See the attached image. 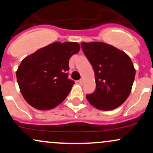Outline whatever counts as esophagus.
<instances>
[{
    "mask_svg": "<svg viewBox=\"0 0 153 153\" xmlns=\"http://www.w3.org/2000/svg\"><path fill=\"white\" fill-rule=\"evenodd\" d=\"M78 82L80 84H82L83 83V80H82V79H80V80H78Z\"/></svg>",
    "mask_w": 153,
    "mask_h": 153,
    "instance_id": "obj_1",
    "label": "esophagus"
}]
</instances>
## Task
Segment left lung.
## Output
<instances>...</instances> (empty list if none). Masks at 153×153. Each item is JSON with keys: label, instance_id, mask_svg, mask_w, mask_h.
I'll return each instance as SVG.
<instances>
[{"label": "left lung", "instance_id": "left-lung-1", "mask_svg": "<svg viewBox=\"0 0 153 153\" xmlns=\"http://www.w3.org/2000/svg\"><path fill=\"white\" fill-rule=\"evenodd\" d=\"M81 48L93 67L96 90L87 94L96 108L113 110L121 106L130 94L135 69L130 57L119 49L100 42H82Z\"/></svg>", "mask_w": 153, "mask_h": 153}]
</instances>
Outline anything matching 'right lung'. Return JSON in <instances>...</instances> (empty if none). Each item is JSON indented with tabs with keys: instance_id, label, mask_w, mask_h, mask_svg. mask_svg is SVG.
<instances>
[{
	"instance_id": "1",
	"label": "right lung",
	"mask_w": 153,
	"mask_h": 153,
	"mask_svg": "<svg viewBox=\"0 0 153 153\" xmlns=\"http://www.w3.org/2000/svg\"><path fill=\"white\" fill-rule=\"evenodd\" d=\"M77 42H54L25 57L16 71L21 93L39 110L52 109L69 94L75 82L68 78L69 59L80 51Z\"/></svg>"
}]
</instances>
